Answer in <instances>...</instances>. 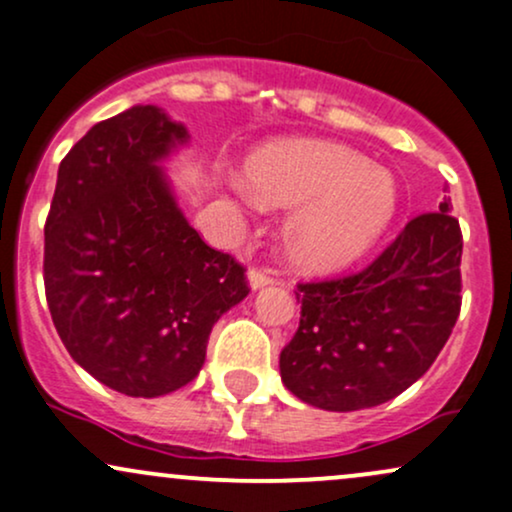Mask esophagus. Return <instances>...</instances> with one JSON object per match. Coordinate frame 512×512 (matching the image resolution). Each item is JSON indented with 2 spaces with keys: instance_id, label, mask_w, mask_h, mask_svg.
<instances>
[{
  "instance_id": "obj_1",
  "label": "esophagus",
  "mask_w": 512,
  "mask_h": 512,
  "mask_svg": "<svg viewBox=\"0 0 512 512\" xmlns=\"http://www.w3.org/2000/svg\"><path fill=\"white\" fill-rule=\"evenodd\" d=\"M246 282H249L251 290H263V287L273 285V275L268 273V270H261V268H251L249 273H246Z\"/></svg>"
}]
</instances>
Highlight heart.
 Segmentation results:
<instances>
[{
  "instance_id": "1",
  "label": "heart",
  "mask_w": 512,
  "mask_h": 512,
  "mask_svg": "<svg viewBox=\"0 0 512 512\" xmlns=\"http://www.w3.org/2000/svg\"><path fill=\"white\" fill-rule=\"evenodd\" d=\"M246 177L251 194L266 206H297L287 220V251L309 270L357 263L400 208L395 174L340 143H275L249 160ZM232 184L246 191L239 177Z\"/></svg>"
}]
</instances>
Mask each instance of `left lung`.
I'll return each instance as SVG.
<instances>
[{
  "label": "left lung",
  "mask_w": 512,
  "mask_h": 512,
  "mask_svg": "<svg viewBox=\"0 0 512 512\" xmlns=\"http://www.w3.org/2000/svg\"><path fill=\"white\" fill-rule=\"evenodd\" d=\"M443 198L350 278L297 287L302 318L280 352L285 388L306 405L354 412L419 381L460 314L462 234Z\"/></svg>",
  "instance_id": "8db88e82"
}]
</instances>
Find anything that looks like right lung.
Wrapping results in <instances>:
<instances>
[{
    "instance_id": "add662e5",
    "label": "right lung",
    "mask_w": 512,
    "mask_h": 512,
    "mask_svg": "<svg viewBox=\"0 0 512 512\" xmlns=\"http://www.w3.org/2000/svg\"><path fill=\"white\" fill-rule=\"evenodd\" d=\"M189 131L158 105L95 124L62 160L45 225L47 306L71 359L129 398L194 381L244 268L198 237L167 162Z\"/></svg>"
}]
</instances>
